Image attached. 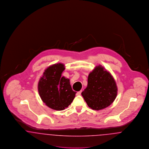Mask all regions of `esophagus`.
Here are the masks:
<instances>
[{
  "label": "esophagus",
  "mask_w": 149,
  "mask_h": 149,
  "mask_svg": "<svg viewBox=\"0 0 149 149\" xmlns=\"http://www.w3.org/2000/svg\"><path fill=\"white\" fill-rule=\"evenodd\" d=\"M81 92H82V91H81V90L80 91H79V92H78L77 93V95H80V94H81Z\"/></svg>",
  "instance_id": "esophagus-1"
}]
</instances>
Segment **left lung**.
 <instances>
[{
    "instance_id": "8db88e82",
    "label": "left lung",
    "mask_w": 149,
    "mask_h": 149,
    "mask_svg": "<svg viewBox=\"0 0 149 149\" xmlns=\"http://www.w3.org/2000/svg\"><path fill=\"white\" fill-rule=\"evenodd\" d=\"M117 86L112 75L101 65L97 66L88 75V85L81 93L88 106L100 110L110 106L117 95Z\"/></svg>"
}]
</instances>
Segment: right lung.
Wrapping results in <instances>:
<instances>
[{"label": "right lung", "instance_id": "1", "mask_svg": "<svg viewBox=\"0 0 149 149\" xmlns=\"http://www.w3.org/2000/svg\"><path fill=\"white\" fill-rule=\"evenodd\" d=\"M61 63L47 68L38 84L40 96L47 106L52 109L62 111L71 103L76 92L72 91L69 79L61 77L65 70Z\"/></svg>", "mask_w": 149, "mask_h": 149}]
</instances>
